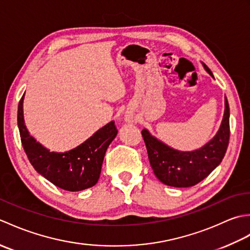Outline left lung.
Segmentation results:
<instances>
[{
	"label": "left lung",
	"mask_w": 250,
	"mask_h": 250,
	"mask_svg": "<svg viewBox=\"0 0 250 250\" xmlns=\"http://www.w3.org/2000/svg\"><path fill=\"white\" fill-rule=\"evenodd\" d=\"M204 67L213 76L209 68L205 64ZM142 135L150 166L158 179L172 187H191L208 176L226 155L230 140L229 103L226 98L225 116L218 133L198 150L189 152L175 150L150 135L146 129L142 131Z\"/></svg>",
	"instance_id": "8db88e82"
}]
</instances>
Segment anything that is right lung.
I'll return each mask as SVG.
<instances>
[{"label": "right lung", "instance_id": "1", "mask_svg": "<svg viewBox=\"0 0 250 250\" xmlns=\"http://www.w3.org/2000/svg\"><path fill=\"white\" fill-rule=\"evenodd\" d=\"M23 95L18 105V128L23 149L30 163L42 176L66 191H81L98 183L105 152L117 135L111 121L82 145L66 152H50L26 130L22 111Z\"/></svg>", "mask_w": 250, "mask_h": 250}]
</instances>
